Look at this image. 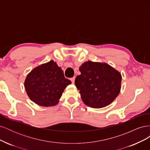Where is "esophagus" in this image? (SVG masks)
I'll use <instances>...</instances> for the list:
<instances>
[{
  "mask_svg": "<svg viewBox=\"0 0 150 150\" xmlns=\"http://www.w3.org/2000/svg\"><path fill=\"white\" fill-rule=\"evenodd\" d=\"M74 80H75V77H73V78H71V82L72 83H74Z\"/></svg>",
  "mask_w": 150,
  "mask_h": 150,
  "instance_id": "esophagus-1",
  "label": "esophagus"
}]
</instances>
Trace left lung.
<instances>
[{"instance_id": "left-lung-1", "label": "left lung", "mask_w": 150, "mask_h": 150, "mask_svg": "<svg viewBox=\"0 0 150 150\" xmlns=\"http://www.w3.org/2000/svg\"><path fill=\"white\" fill-rule=\"evenodd\" d=\"M81 74L75 79L84 103L93 108L111 104L118 96L121 75L106 63L86 62L79 67Z\"/></svg>"}]
</instances>
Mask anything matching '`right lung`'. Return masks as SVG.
Masks as SVG:
<instances>
[{"mask_svg":"<svg viewBox=\"0 0 150 150\" xmlns=\"http://www.w3.org/2000/svg\"><path fill=\"white\" fill-rule=\"evenodd\" d=\"M71 81L54 61L43 64L31 71L25 79L26 93L32 101L41 106H55Z\"/></svg>","mask_w":150,"mask_h":150,"instance_id":"obj_1","label":"right lung"}]
</instances>
